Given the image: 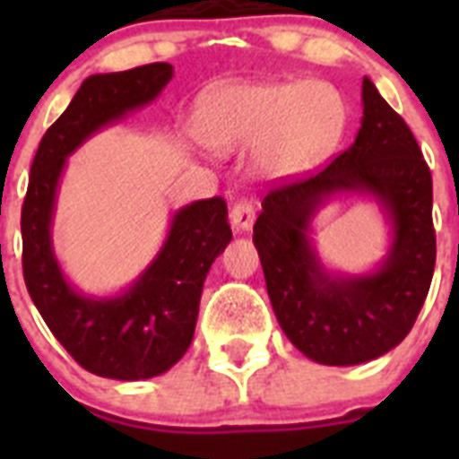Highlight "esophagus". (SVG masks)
I'll use <instances>...</instances> for the list:
<instances>
[{
	"label": "esophagus",
	"mask_w": 459,
	"mask_h": 459,
	"mask_svg": "<svg viewBox=\"0 0 459 459\" xmlns=\"http://www.w3.org/2000/svg\"><path fill=\"white\" fill-rule=\"evenodd\" d=\"M230 222L237 232H248L255 222V204L250 200H238L230 209Z\"/></svg>",
	"instance_id": "obj_1"
}]
</instances>
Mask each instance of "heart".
Masks as SVG:
<instances>
[{
	"mask_svg": "<svg viewBox=\"0 0 459 459\" xmlns=\"http://www.w3.org/2000/svg\"><path fill=\"white\" fill-rule=\"evenodd\" d=\"M195 135L213 152L255 147V165L273 179L294 177L338 144L344 103L324 80L227 84L204 93L193 112Z\"/></svg>",
	"mask_w": 459,
	"mask_h": 459,
	"instance_id": "heart-1",
	"label": "heart"
}]
</instances>
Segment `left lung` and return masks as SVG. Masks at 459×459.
Instances as JSON below:
<instances>
[{
    "instance_id": "1",
    "label": "left lung",
    "mask_w": 459,
    "mask_h": 459,
    "mask_svg": "<svg viewBox=\"0 0 459 459\" xmlns=\"http://www.w3.org/2000/svg\"><path fill=\"white\" fill-rule=\"evenodd\" d=\"M363 194L392 227L387 257L368 274L328 272L311 221L335 194ZM253 241L280 328L322 366H359L403 342L435 273L432 174L404 119L363 78V119L347 152L262 200Z\"/></svg>"
}]
</instances>
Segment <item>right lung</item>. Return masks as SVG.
Wrapping results in <instances>:
<instances>
[{
	"instance_id": "obj_1",
	"label": "right lung",
	"mask_w": 459,
	"mask_h": 459,
	"mask_svg": "<svg viewBox=\"0 0 459 459\" xmlns=\"http://www.w3.org/2000/svg\"><path fill=\"white\" fill-rule=\"evenodd\" d=\"M172 75L165 62L89 75L40 140L22 204V273L31 301L64 350L84 370L108 379H152L188 351L204 278L232 241L222 197L186 204L172 216L152 264L115 296L75 290L52 248L56 190L68 156L153 103Z\"/></svg>"
}]
</instances>
